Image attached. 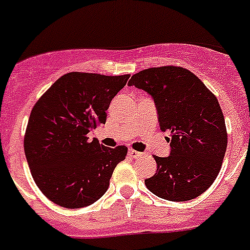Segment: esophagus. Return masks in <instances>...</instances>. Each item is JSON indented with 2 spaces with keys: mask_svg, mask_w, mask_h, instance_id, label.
Wrapping results in <instances>:
<instances>
[{
  "mask_svg": "<svg viewBox=\"0 0 250 250\" xmlns=\"http://www.w3.org/2000/svg\"><path fill=\"white\" fill-rule=\"evenodd\" d=\"M129 156H132V157H140V156H142V152H140V151H136V150H129Z\"/></svg>",
  "mask_w": 250,
  "mask_h": 250,
  "instance_id": "34e87169",
  "label": "esophagus"
}]
</instances>
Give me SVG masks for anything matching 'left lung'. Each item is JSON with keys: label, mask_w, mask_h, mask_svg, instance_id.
<instances>
[{"label": "left lung", "mask_w": 250, "mask_h": 250, "mask_svg": "<svg viewBox=\"0 0 250 250\" xmlns=\"http://www.w3.org/2000/svg\"><path fill=\"white\" fill-rule=\"evenodd\" d=\"M128 83L152 96L160 129L170 133V155H154L157 169L145 179L147 189L174 202L201 196L219 175L228 147L217 98L194 73L178 66L140 71Z\"/></svg>", "instance_id": "left-lung-1"}]
</instances>
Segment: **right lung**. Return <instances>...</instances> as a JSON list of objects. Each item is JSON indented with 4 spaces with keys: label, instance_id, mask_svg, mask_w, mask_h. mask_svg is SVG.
Returning <instances> with one entry per match:
<instances>
[{
    "label": "right lung",
    "instance_id": "right-lung-1",
    "mask_svg": "<svg viewBox=\"0 0 250 250\" xmlns=\"http://www.w3.org/2000/svg\"><path fill=\"white\" fill-rule=\"evenodd\" d=\"M129 75H63L35 103L24 137L35 184L48 200L83 208L106 192L113 170L128 148L105 147L87 133L106 121V110Z\"/></svg>",
    "mask_w": 250,
    "mask_h": 250
}]
</instances>
